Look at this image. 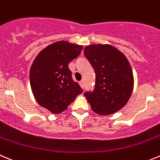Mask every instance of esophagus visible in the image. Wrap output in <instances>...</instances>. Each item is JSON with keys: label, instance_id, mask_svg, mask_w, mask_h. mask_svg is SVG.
<instances>
[{"label": "esophagus", "instance_id": "34e87169", "mask_svg": "<svg viewBox=\"0 0 160 160\" xmlns=\"http://www.w3.org/2000/svg\"><path fill=\"white\" fill-rule=\"evenodd\" d=\"M79 83H80V85L81 86V88H84V80H80V81L79 82Z\"/></svg>", "mask_w": 160, "mask_h": 160}]
</instances>
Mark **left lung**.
I'll use <instances>...</instances> for the list:
<instances>
[{
	"label": "left lung",
	"instance_id": "left-lung-1",
	"mask_svg": "<svg viewBox=\"0 0 160 160\" xmlns=\"http://www.w3.org/2000/svg\"><path fill=\"white\" fill-rule=\"evenodd\" d=\"M83 54L95 72L93 91L83 95L92 109L102 115L118 111L130 98L133 88V75L125 55L110 45L87 46Z\"/></svg>",
	"mask_w": 160,
	"mask_h": 160
}]
</instances>
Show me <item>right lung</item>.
<instances>
[{
	"mask_svg": "<svg viewBox=\"0 0 160 160\" xmlns=\"http://www.w3.org/2000/svg\"><path fill=\"white\" fill-rule=\"evenodd\" d=\"M82 49L80 45L57 42L43 49L33 62L30 70L31 90L38 104L53 114L66 110L83 92L68 68Z\"/></svg>",
	"mask_w": 160,
	"mask_h": 160,
	"instance_id": "1",
	"label": "right lung"
}]
</instances>
